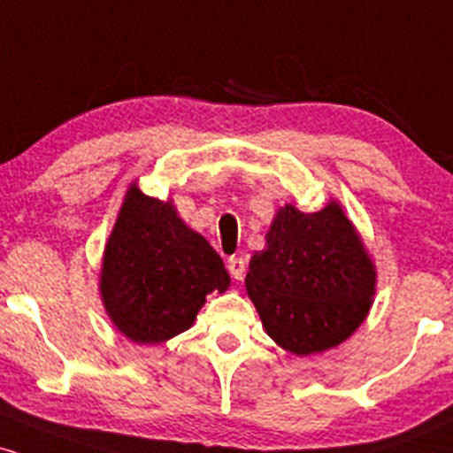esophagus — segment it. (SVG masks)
<instances>
[{
    "mask_svg": "<svg viewBox=\"0 0 453 453\" xmlns=\"http://www.w3.org/2000/svg\"><path fill=\"white\" fill-rule=\"evenodd\" d=\"M227 270H230V274L236 280H242L244 279V270H247V262H244L242 257L234 256L227 259Z\"/></svg>",
    "mask_w": 453,
    "mask_h": 453,
    "instance_id": "obj_1",
    "label": "esophagus"
}]
</instances>
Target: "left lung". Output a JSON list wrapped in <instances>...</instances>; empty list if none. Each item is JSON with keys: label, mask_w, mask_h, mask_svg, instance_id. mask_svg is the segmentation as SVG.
Here are the masks:
<instances>
[{"label": "left lung", "mask_w": 453, "mask_h": 453, "mask_svg": "<svg viewBox=\"0 0 453 453\" xmlns=\"http://www.w3.org/2000/svg\"><path fill=\"white\" fill-rule=\"evenodd\" d=\"M375 283V264L334 200L317 212L279 209L244 279L270 339L298 356L351 336L368 315Z\"/></svg>", "instance_id": "8db88e82"}]
</instances>
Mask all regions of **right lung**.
<instances>
[{"instance_id": "obj_1", "label": "right lung", "mask_w": 453, "mask_h": 453, "mask_svg": "<svg viewBox=\"0 0 453 453\" xmlns=\"http://www.w3.org/2000/svg\"><path fill=\"white\" fill-rule=\"evenodd\" d=\"M230 288L219 253L187 227L173 202L127 189L104 249L100 294L119 332L157 345L194 326L211 292Z\"/></svg>"}]
</instances>
